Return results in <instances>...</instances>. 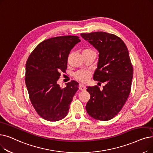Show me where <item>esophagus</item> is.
Returning <instances> with one entry per match:
<instances>
[{
    "instance_id": "1",
    "label": "esophagus",
    "mask_w": 153,
    "mask_h": 153,
    "mask_svg": "<svg viewBox=\"0 0 153 153\" xmlns=\"http://www.w3.org/2000/svg\"><path fill=\"white\" fill-rule=\"evenodd\" d=\"M79 89L81 91H85L86 89V86L82 84H79Z\"/></svg>"
}]
</instances>
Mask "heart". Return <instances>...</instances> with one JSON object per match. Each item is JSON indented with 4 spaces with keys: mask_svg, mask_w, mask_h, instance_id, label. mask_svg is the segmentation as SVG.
Returning <instances> with one entry per match:
<instances>
[{
    "mask_svg": "<svg viewBox=\"0 0 153 153\" xmlns=\"http://www.w3.org/2000/svg\"><path fill=\"white\" fill-rule=\"evenodd\" d=\"M91 51L90 49H85L83 51ZM91 76V73L89 71H80L77 72L75 74V77L78 79L79 81H80L83 82H87Z\"/></svg>",
    "mask_w": 153,
    "mask_h": 153,
    "instance_id": "1",
    "label": "heart"
}]
</instances>
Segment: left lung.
Returning <instances> with one entry per match:
<instances>
[{
	"label": "left lung",
	"mask_w": 153,
	"mask_h": 153,
	"mask_svg": "<svg viewBox=\"0 0 153 153\" xmlns=\"http://www.w3.org/2000/svg\"><path fill=\"white\" fill-rule=\"evenodd\" d=\"M99 52L93 79L105 85L87 87L91 95L85 108L88 114L97 120L108 121L121 110L130 94L133 69L124 42L107 32L81 34Z\"/></svg>",
	"instance_id": "8db88e82"
}]
</instances>
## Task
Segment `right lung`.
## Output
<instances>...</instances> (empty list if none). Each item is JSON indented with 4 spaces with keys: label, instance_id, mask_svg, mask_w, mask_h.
Here are the masks:
<instances>
[{
    "label": "right lung",
    "instance_id": "add662e5",
    "mask_svg": "<svg viewBox=\"0 0 153 153\" xmlns=\"http://www.w3.org/2000/svg\"><path fill=\"white\" fill-rule=\"evenodd\" d=\"M77 36L52 37L40 43L25 65V82L30 100L39 116L49 121L68 115L79 83L72 81L62 88L57 84L60 72H65L71 49L81 42Z\"/></svg>",
    "mask_w": 153,
    "mask_h": 153
}]
</instances>
